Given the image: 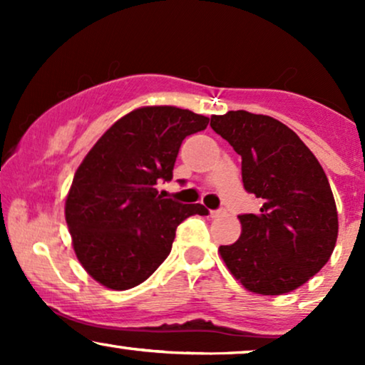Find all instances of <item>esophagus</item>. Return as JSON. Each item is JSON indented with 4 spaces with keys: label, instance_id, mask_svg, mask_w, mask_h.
<instances>
[{
    "label": "esophagus",
    "instance_id": "esophagus-1",
    "mask_svg": "<svg viewBox=\"0 0 365 365\" xmlns=\"http://www.w3.org/2000/svg\"><path fill=\"white\" fill-rule=\"evenodd\" d=\"M209 215H211V217H220V216L225 215V211H223V209H216V211H211Z\"/></svg>",
    "mask_w": 365,
    "mask_h": 365
}]
</instances>
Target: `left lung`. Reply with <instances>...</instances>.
Listing matches in <instances>:
<instances>
[{"label": "left lung", "mask_w": 365, "mask_h": 365, "mask_svg": "<svg viewBox=\"0 0 365 365\" xmlns=\"http://www.w3.org/2000/svg\"><path fill=\"white\" fill-rule=\"evenodd\" d=\"M211 127L242 156V182L262 200L240 215L242 233L220 254L249 292L283 295L319 273L338 237L333 192L311 149L282 121L238 110Z\"/></svg>", "instance_id": "obj_1"}]
</instances>
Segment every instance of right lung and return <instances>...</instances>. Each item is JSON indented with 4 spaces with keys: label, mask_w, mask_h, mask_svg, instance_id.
Listing matches in <instances>:
<instances>
[{
    "label": "right lung",
    "mask_w": 365,
    "mask_h": 365,
    "mask_svg": "<svg viewBox=\"0 0 365 365\" xmlns=\"http://www.w3.org/2000/svg\"><path fill=\"white\" fill-rule=\"evenodd\" d=\"M207 116L175 106L130 111L104 132L75 171L65 202L73 250L83 269L111 290H128L168 257L177 226L207 216L202 204L163 199L180 145Z\"/></svg>",
    "instance_id": "add662e5"
}]
</instances>
